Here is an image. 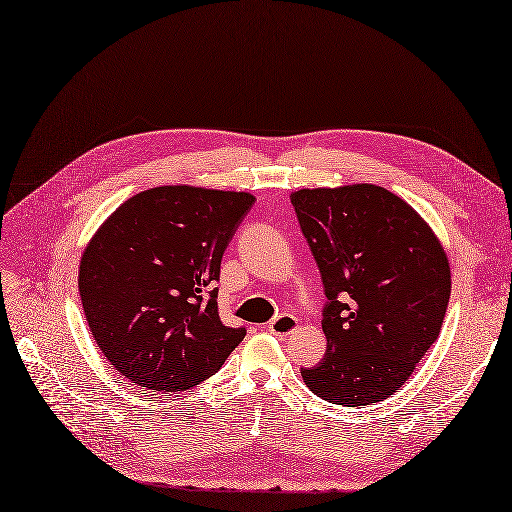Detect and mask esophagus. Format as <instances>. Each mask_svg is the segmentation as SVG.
Returning <instances> with one entry per match:
<instances>
[{
    "label": "esophagus",
    "mask_w": 512,
    "mask_h": 512,
    "mask_svg": "<svg viewBox=\"0 0 512 512\" xmlns=\"http://www.w3.org/2000/svg\"><path fill=\"white\" fill-rule=\"evenodd\" d=\"M297 327H299V322L292 314H280L269 322V331L273 335H280V337H286V335L294 333V331H297Z\"/></svg>",
    "instance_id": "1"
}]
</instances>
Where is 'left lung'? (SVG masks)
<instances>
[{
	"instance_id": "obj_1",
	"label": "left lung",
	"mask_w": 512,
	"mask_h": 512,
	"mask_svg": "<svg viewBox=\"0 0 512 512\" xmlns=\"http://www.w3.org/2000/svg\"><path fill=\"white\" fill-rule=\"evenodd\" d=\"M290 203L327 297V352L301 369L305 384L348 408L391 397L438 339L451 299L438 237L380 185L299 190Z\"/></svg>"
}]
</instances>
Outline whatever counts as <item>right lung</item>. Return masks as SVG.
I'll use <instances>...</instances> for the list:
<instances>
[{"label":"right lung","mask_w":512,"mask_h":512,"mask_svg":"<svg viewBox=\"0 0 512 512\" xmlns=\"http://www.w3.org/2000/svg\"><path fill=\"white\" fill-rule=\"evenodd\" d=\"M256 198L162 185L128 198L89 241L79 292L91 335L121 376L185 391L245 337L218 314L220 265Z\"/></svg>","instance_id":"right-lung-1"}]
</instances>
